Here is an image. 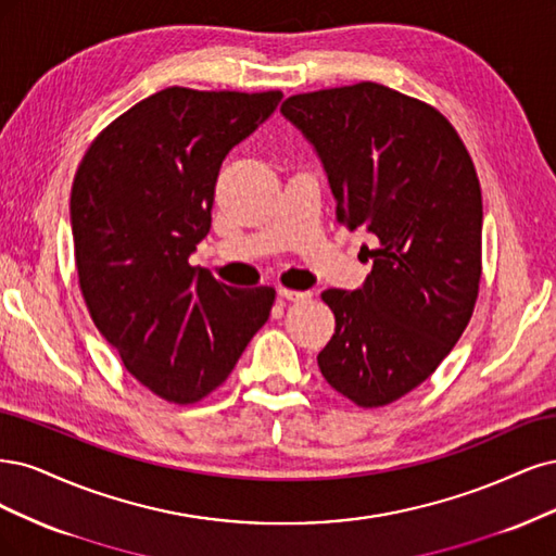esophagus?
Wrapping results in <instances>:
<instances>
[{
    "label": "esophagus",
    "instance_id": "34e87169",
    "mask_svg": "<svg viewBox=\"0 0 556 556\" xmlns=\"http://www.w3.org/2000/svg\"><path fill=\"white\" fill-rule=\"evenodd\" d=\"M277 295L283 298V300H289V302H300V300L307 298L309 293H304V291H291V289H279Z\"/></svg>",
    "mask_w": 556,
    "mask_h": 556
}]
</instances>
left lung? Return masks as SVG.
Here are the masks:
<instances>
[{
    "mask_svg": "<svg viewBox=\"0 0 556 556\" xmlns=\"http://www.w3.org/2000/svg\"><path fill=\"white\" fill-rule=\"evenodd\" d=\"M281 115L326 170L337 219L365 228L371 273L328 289L334 334L318 353L326 381L357 406L418 388L453 351L480 281L482 199L473 161L439 111L386 85L295 94Z\"/></svg>",
    "mask_w": 556,
    "mask_h": 556,
    "instance_id": "8db88e82",
    "label": "left lung"
}]
</instances>
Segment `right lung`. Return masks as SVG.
<instances>
[{
  "label": "right lung",
  "instance_id": "obj_1",
  "mask_svg": "<svg viewBox=\"0 0 556 556\" xmlns=\"http://www.w3.org/2000/svg\"><path fill=\"white\" fill-rule=\"evenodd\" d=\"M281 92L168 87L105 127L71 189L80 291L94 326L154 395L193 404L222 386L270 316L275 289L191 267L226 154Z\"/></svg>",
  "mask_w": 556,
  "mask_h": 556
}]
</instances>
